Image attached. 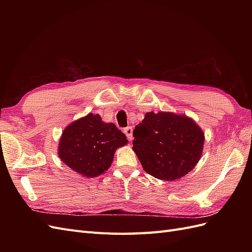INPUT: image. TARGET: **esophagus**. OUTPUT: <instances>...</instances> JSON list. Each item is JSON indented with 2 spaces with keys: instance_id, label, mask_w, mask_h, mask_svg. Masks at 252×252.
<instances>
[{
  "instance_id": "esophagus-1",
  "label": "esophagus",
  "mask_w": 252,
  "mask_h": 252,
  "mask_svg": "<svg viewBox=\"0 0 252 252\" xmlns=\"http://www.w3.org/2000/svg\"><path fill=\"white\" fill-rule=\"evenodd\" d=\"M132 127L131 126H128L124 129V133L126 134V136L128 138L129 141H132Z\"/></svg>"
}]
</instances>
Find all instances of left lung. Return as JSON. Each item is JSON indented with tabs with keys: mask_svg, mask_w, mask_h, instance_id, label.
Wrapping results in <instances>:
<instances>
[{
	"mask_svg": "<svg viewBox=\"0 0 252 252\" xmlns=\"http://www.w3.org/2000/svg\"><path fill=\"white\" fill-rule=\"evenodd\" d=\"M133 138L132 149L144 170L166 181L192 170L204 144V133L193 120L170 112H147Z\"/></svg>",
	"mask_w": 252,
	"mask_h": 252,
	"instance_id": "obj_1",
	"label": "left lung"
}]
</instances>
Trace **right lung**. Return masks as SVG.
Returning <instances> with one entry per match:
<instances>
[{
  "label": "right lung",
  "mask_w": 252,
  "mask_h": 252,
  "mask_svg": "<svg viewBox=\"0 0 252 252\" xmlns=\"http://www.w3.org/2000/svg\"><path fill=\"white\" fill-rule=\"evenodd\" d=\"M127 143L126 135L113 123H104L98 114L89 113L65 129L59 157L74 171L94 178L109 168L114 151Z\"/></svg>",
  "instance_id": "add662e5"
}]
</instances>
